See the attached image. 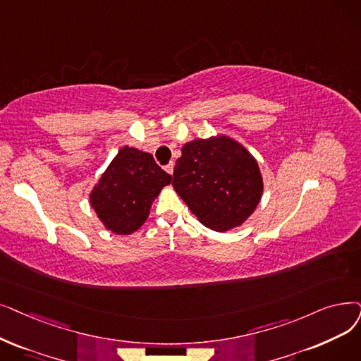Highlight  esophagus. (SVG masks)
I'll return each instance as SVG.
<instances>
[{"label": "esophagus", "instance_id": "34e87169", "mask_svg": "<svg viewBox=\"0 0 361 361\" xmlns=\"http://www.w3.org/2000/svg\"><path fill=\"white\" fill-rule=\"evenodd\" d=\"M165 171L168 172V174H172V172H174V162H171V164H168V165L165 166Z\"/></svg>", "mask_w": 361, "mask_h": 361}]
</instances>
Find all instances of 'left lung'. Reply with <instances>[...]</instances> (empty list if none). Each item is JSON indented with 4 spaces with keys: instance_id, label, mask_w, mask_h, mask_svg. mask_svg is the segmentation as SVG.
I'll use <instances>...</instances> for the list:
<instances>
[{
    "instance_id": "obj_1",
    "label": "left lung",
    "mask_w": 361,
    "mask_h": 361,
    "mask_svg": "<svg viewBox=\"0 0 361 361\" xmlns=\"http://www.w3.org/2000/svg\"><path fill=\"white\" fill-rule=\"evenodd\" d=\"M172 187L203 226L226 233L255 212L264 181L254 154L238 140L218 134L183 146Z\"/></svg>"
}]
</instances>
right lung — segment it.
Here are the masks:
<instances>
[{
  "mask_svg": "<svg viewBox=\"0 0 361 361\" xmlns=\"http://www.w3.org/2000/svg\"><path fill=\"white\" fill-rule=\"evenodd\" d=\"M171 181L150 153L123 146L92 187L90 205L104 228L128 236L146 223L153 200Z\"/></svg>",
  "mask_w": 361,
  "mask_h": 361,
  "instance_id": "obj_1",
  "label": "right lung"
}]
</instances>
